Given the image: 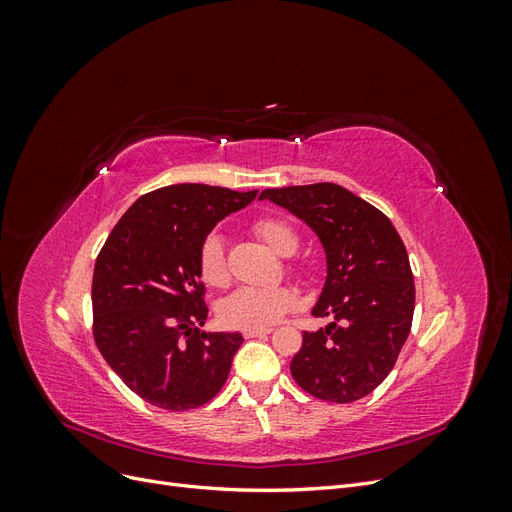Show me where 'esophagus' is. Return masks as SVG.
<instances>
[{"label": "esophagus", "instance_id": "obj_1", "mask_svg": "<svg viewBox=\"0 0 512 512\" xmlns=\"http://www.w3.org/2000/svg\"><path fill=\"white\" fill-rule=\"evenodd\" d=\"M273 329H247L243 331V337L245 339H254V337H267Z\"/></svg>", "mask_w": 512, "mask_h": 512}]
</instances>
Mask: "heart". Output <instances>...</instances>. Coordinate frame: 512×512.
Here are the masks:
<instances>
[{"label": "heart", "instance_id": "1", "mask_svg": "<svg viewBox=\"0 0 512 512\" xmlns=\"http://www.w3.org/2000/svg\"><path fill=\"white\" fill-rule=\"evenodd\" d=\"M254 232L265 241L275 254L292 256L297 252V235L294 230L275 218L258 220L254 224ZM198 271L203 282L209 286H224L228 282V267L224 243L218 235H209L198 254ZM299 305L297 292L286 286L275 288H254L243 286L220 303L218 314L224 324L232 329H269L280 322L286 314H290Z\"/></svg>", "mask_w": 512, "mask_h": 512}]
</instances>
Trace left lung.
I'll return each instance as SVG.
<instances>
[{"label":"left lung","instance_id":"obj_1","mask_svg":"<svg viewBox=\"0 0 512 512\" xmlns=\"http://www.w3.org/2000/svg\"><path fill=\"white\" fill-rule=\"evenodd\" d=\"M265 198L312 228L327 254L312 316L333 322L303 333L290 374L309 395L350 404L389 376L408 339L414 277L406 245L382 211L337 183L265 190Z\"/></svg>","mask_w":512,"mask_h":512}]
</instances>
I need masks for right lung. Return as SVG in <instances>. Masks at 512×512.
Here are the masks:
<instances>
[{"label": "right lung", "mask_w": 512, "mask_h": 512, "mask_svg": "<svg viewBox=\"0 0 512 512\" xmlns=\"http://www.w3.org/2000/svg\"><path fill=\"white\" fill-rule=\"evenodd\" d=\"M258 190L177 183L141 196L98 254L91 284L104 361L149 404L179 412L220 393L241 333L203 331L209 309L198 254L213 226Z\"/></svg>", "instance_id": "1"}]
</instances>
